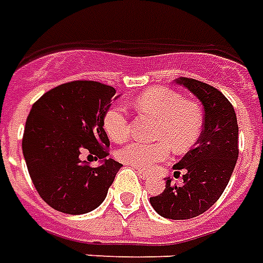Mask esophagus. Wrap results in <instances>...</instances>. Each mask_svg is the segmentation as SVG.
Listing matches in <instances>:
<instances>
[{
    "label": "esophagus",
    "mask_w": 263,
    "mask_h": 263,
    "mask_svg": "<svg viewBox=\"0 0 263 263\" xmlns=\"http://www.w3.org/2000/svg\"><path fill=\"white\" fill-rule=\"evenodd\" d=\"M137 173H138V175H139V177H141V179H143V180H148L149 177H151V176H149V173L141 171V169H138Z\"/></svg>",
    "instance_id": "obj_1"
}]
</instances>
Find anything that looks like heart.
<instances>
[{"instance_id": "1", "label": "heart", "mask_w": 263, "mask_h": 263, "mask_svg": "<svg viewBox=\"0 0 263 263\" xmlns=\"http://www.w3.org/2000/svg\"><path fill=\"white\" fill-rule=\"evenodd\" d=\"M134 107L156 120L155 143L129 142L117 151V158L125 165L141 171L152 169L169 155L171 148L182 154L192 148L203 129V114L197 104L189 103L179 92L169 88H151L134 100ZM105 134L114 142H122L129 135V120L125 108L112 104L103 118Z\"/></svg>"}]
</instances>
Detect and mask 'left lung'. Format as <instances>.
I'll return each mask as SVG.
<instances>
[{
    "mask_svg": "<svg viewBox=\"0 0 263 263\" xmlns=\"http://www.w3.org/2000/svg\"><path fill=\"white\" fill-rule=\"evenodd\" d=\"M176 84L203 104V131L196 146L173 166L175 173H184L183 184L173 186L166 177L163 193L149 201L165 218L189 220L207 211L226 190L238 159V124L234 107L217 88L187 77L177 79Z\"/></svg>",
    "mask_w": 263,
    "mask_h": 263,
    "instance_id": "1",
    "label": "left lung"
}]
</instances>
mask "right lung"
<instances>
[{
	"label": "right lung",
	"instance_id": "add662e5",
	"mask_svg": "<svg viewBox=\"0 0 263 263\" xmlns=\"http://www.w3.org/2000/svg\"><path fill=\"white\" fill-rule=\"evenodd\" d=\"M115 88L77 80L45 92L26 118L22 152L39 196L65 214H86L103 203L121 163L108 156L103 118ZM115 98H118V96ZM100 159L97 168L80 155Z\"/></svg>",
	"mask_w": 263,
	"mask_h": 263
}]
</instances>
